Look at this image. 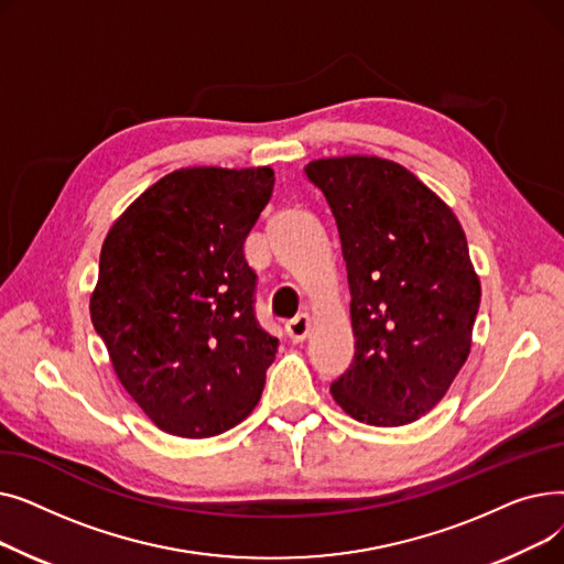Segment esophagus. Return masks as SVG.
I'll use <instances>...</instances> for the list:
<instances>
[{"label": "esophagus", "mask_w": 564, "mask_h": 564, "mask_svg": "<svg viewBox=\"0 0 564 564\" xmlns=\"http://www.w3.org/2000/svg\"><path fill=\"white\" fill-rule=\"evenodd\" d=\"M311 332V317L308 315H297L292 322H288L285 334L292 343H304Z\"/></svg>", "instance_id": "esophagus-1"}]
</instances>
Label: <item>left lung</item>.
Wrapping results in <instances>:
<instances>
[{
  "instance_id": "8db88e82",
  "label": "left lung",
  "mask_w": 564,
  "mask_h": 564,
  "mask_svg": "<svg viewBox=\"0 0 564 564\" xmlns=\"http://www.w3.org/2000/svg\"><path fill=\"white\" fill-rule=\"evenodd\" d=\"M304 171L338 226L357 338L332 395L359 423L409 425L443 400L470 354L480 279L462 224L398 162L343 155Z\"/></svg>"
}]
</instances>
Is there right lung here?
<instances>
[{"mask_svg":"<svg viewBox=\"0 0 564 564\" xmlns=\"http://www.w3.org/2000/svg\"><path fill=\"white\" fill-rule=\"evenodd\" d=\"M274 169H177L102 242L91 319L128 395L162 432L217 436L256 409L279 340L253 315L245 240Z\"/></svg>","mask_w":564,"mask_h":564,"instance_id":"1","label":"right lung"}]
</instances>
